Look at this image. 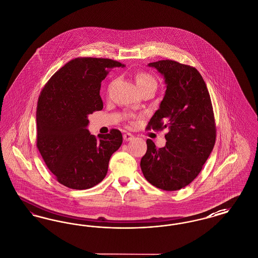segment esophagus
<instances>
[{
    "instance_id": "obj_1",
    "label": "esophagus",
    "mask_w": 258,
    "mask_h": 258,
    "mask_svg": "<svg viewBox=\"0 0 258 258\" xmlns=\"http://www.w3.org/2000/svg\"><path fill=\"white\" fill-rule=\"evenodd\" d=\"M135 138V136L132 135V134H130V133H126V134H124L123 135V139H124V141H131V140H133Z\"/></svg>"
}]
</instances>
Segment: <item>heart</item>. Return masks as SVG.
<instances>
[{"label":"heart","mask_w":258,"mask_h":258,"mask_svg":"<svg viewBox=\"0 0 258 258\" xmlns=\"http://www.w3.org/2000/svg\"><path fill=\"white\" fill-rule=\"evenodd\" d=\"M135 79L136 85L139 89H142V88L148 86L157 87V82H156L155 78L151 74H147V73L141 72V73L135 74ZM110 88L111 85H109L108 90H110Z\"/></svg>","instance_id":"b5f03b06"}]
</instances>
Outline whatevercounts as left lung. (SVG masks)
Masks as SVG:
<instances>
[{
	"label": "left lung",
	"instance_id": "left-lung-1",
	"mask_svg": "<svg viewBox=\"0 0 258 258\" xmlns=\"http://www.w3.org/2000/svg\"><path fill=\"white\" fill-rule=\"evenodd\" d=\"M163 75L166 91L146 130L167 128L166 144L147 139L140 166L150 184L178 190L202 170L216 142V123L207 86L196 68L173 60L150 62Z\"/></svg>",
	"mask_w": 258,
	"mask_h": 258
}]
</instances>
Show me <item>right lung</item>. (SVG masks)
Listing matches in <instances>:
<instances>
[{"label":"right lung","mask_w":258,"mask_h":258,"mask_svg":"<svg viewBox=\"0 0 258 258\" xmlns=\"http://www.w3.org/2000/svg\"><path fill=\"white\" fill-rule=\"evenodd\" d=\"M120 61L80 57L51 76L38 97L37 147L56 180L70 188L87 189L100 183L111 156L123 142L119 130L92 135L88 115L101 110L100 83Z\"/></svg>","instance_id":"1"}]
</instances>
